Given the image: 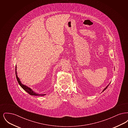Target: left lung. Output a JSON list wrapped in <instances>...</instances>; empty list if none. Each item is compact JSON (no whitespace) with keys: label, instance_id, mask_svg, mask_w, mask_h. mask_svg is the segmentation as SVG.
I'll return each mask as SVG.
<instances>
[{"label":"left lung","instance_id":"obj_1","mask_svg":"<svg viewBox=\"0 0 128 128\" xmlns=\"http://www.w3.org/2000/svg\"><path fill=\"white\" fill-rule=\"evenodd\" d=\"M109 85H110V84H108V86H106V88H104V89L103 91V92L104 91V90H106V88H108V86H109Z\"/></svg>","mask_w":128,"mask_h":128}]
</instances>
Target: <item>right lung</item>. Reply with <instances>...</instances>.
I'll list each match as a JSON object with an SVG mask.
<instances>
[{
  "instance_id": "right-lung-1",
  "label": "right lung",
  "mask_w": 128,
  "mask_h": 128,
  "mask_svg": "<svg viewBox=\"0 0 128 128\" xmlns=\"http://www.w3.org/2000/svg\"><path fill=\"white\" fill-rule=\"evenodd\" d=\"M16 67H15V74H16V78H17V81H18V84H20V85L22 87V88L24 89V90L26 92H27L29 94H30V95H32V96H44V95H46V94H37L36 92H34L31 89H30V88H29L28 87H27V86H26V85H24V84H22V83H21V82H20V80L19 79V78H18V76H17V71H16Z\"/></svg>"
}]
</instances>
